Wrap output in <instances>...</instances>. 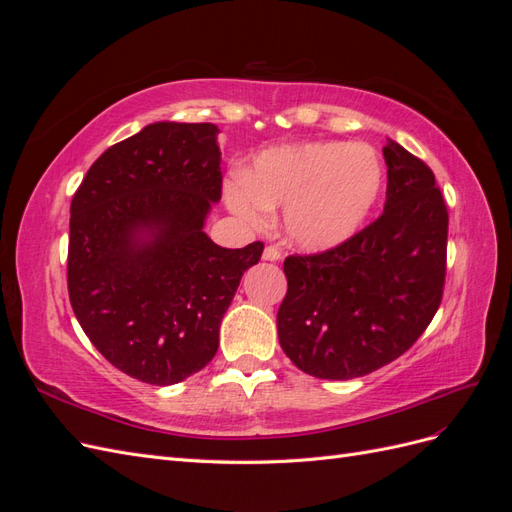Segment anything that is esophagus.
<instances>
[{"label": "esophagus", "mask_w": 512, "mask_h": 512, "mask_svg": "<svg viewBox=\"0 0 512 512\" xmlns=\"http://www.w3.org/2000/svg\"><path fill=\"white\" fill-rule=\"evenodd\" d=\"M262 258L275 262V260L282 258V250H280V247H277V245H267L265 252H262Z\"/></svg>", "instance_id": "34e87169"}]
</instances>
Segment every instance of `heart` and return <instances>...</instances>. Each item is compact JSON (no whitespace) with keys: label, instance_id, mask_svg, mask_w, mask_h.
<instances>
[{"label":"heart","instance_id":"b5f03b06","mask_svg":"<svg viewBox=\"0 0 512 512\" xmlns=\"http://www.w3.org/2000/svg\"><path fill=\"white\" fill-rule=\"evenodd\" d=\"M384 181L378 153L367 145L309 143L265 151L230 188V205L250 222L286 209L288 237L303 250L348 241L376 207Z\"/></svg>","mask_w":512,"mask_h":512}]
</instances>
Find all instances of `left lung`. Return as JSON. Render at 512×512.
I'll return each instance as SVG.
<instances>
[{
	"label": "left lung",
	"instance_id": "8db88e82",
	"mask_svg": "<svg viewBox=\"0 0 512 512\" xmlns=\"http://www.w3.org/2000/svg\"><path fill=\"white\" fill-rule=\"evenodd\" d=\"M378 220L318 254L284 260L277 335L288 359L322 380L371 374L412 348L442 303L448 211L433 170L386 141Z\"/></svg>",
	"mask_w": 512,
	"mask_h": 512
}]
</instances>
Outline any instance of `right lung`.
Instances as JSON below:
<instances>
[{
	"label": "right lung",
	"mask_w": 512,
	"mask_h": 512,
	"mask_svg": "<svg viewBox=\"0 0 512 512\" xmlns=\"http://www.w3.org/2000/svg\"><path fill=\"white\" fill-rule=\"evenodd\" d=\"M213 123H151L91 164L70 205L68 294L104 359L166 386L203 369L241 275L265 243L205 235L222 198Z\"/></svg>",
	"instance_id": "right-lung-1"
}]
</instances>
